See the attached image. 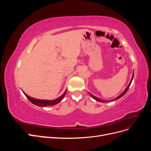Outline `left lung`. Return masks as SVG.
Here are the masks:
<instances>
[{
    "label": "left lung",
    "mask_w": 151,
    "mask_h": 151,
    "mask_svg": "<svg viewBox=\"0 0 151 151\" xmlns=\"http://www.w3.org/2000/svg\"><path fill=\"white\" fill-rule=\"evenodd\" d=\"M133 78H134V73H133V76H132V79H131V81H130V83H129V84L128 85V86L127 87V88L124 90V91H123V92L120 95V96H118L117 97V98H116L115 99H113V100H112V101H115V100H117V99H120V98H122L123 95H124L127 92V91H128V89H129V87H130V84H131V83H132V80H133ZM89 94L91 96V97H92L93 99H94L95 100H96V101H99V102H108V101H104V100H103V99H99V98H96V97H95V96H94L93 95H92L91 94H90L89 93Z\"/></svg>",
    "instance_id": "left-lung-1"
}]
</instances>
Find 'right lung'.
<instances>
[{
	"label": "right lung",
	"instance_id": "1",
	"mask_svg": "<svg viewBox=\"0 0 151 151\" xmlns=\"http://www.w3.org/2000/svg\"><path fill=\"white\" fill-rule=\"evenodd\" d=\"M66 92H67V90L65 91V93H63L60 97H59L58 98L55 99L54 100H43V99H35V98H33L25 94L24 92L23 93L26 96V98L29 99V101H31V103L36 105V106H41V107H46V106H53V105H55V104L58 103L59 102H60L63 99V98H64L65 95L66 94Z\"/></svg>",
	"mask_w": 151,
	"mask_h": 151
}]
</instances>
